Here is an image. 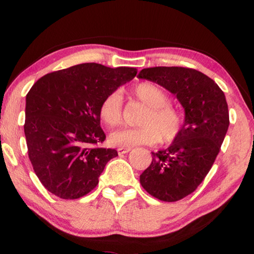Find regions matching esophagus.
<instances>
[{
    "instance_id": "1",
    "label": "esophagus",
    "mask_w": 254,
    "mask_h": 254,
    "mask_svg": "<svg viewBox=\"0 0 254 254\" xmlns=\"http://www.w3.org/2000/svg\"><path fill=\"white\" fill-rule=\"evenodd\" d=\"M129 151H130V148H125V147L118 148V152H119V155L127 154V152H129Z\"/></svg>"
}]
</instances>
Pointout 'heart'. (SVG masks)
Wrapping results in <instances>:
<instances>
[{
    "instance_id": "1",
    "label": "heart",
    "mask_w": 254,
    "mask_h": 254,
    "mask_svg": "<svg viewBox=\"0 0 254 254\" xmlns=\"http://www.w3.org/2000/svg\"><path fill=\"white\" fill-rule=\"evenodd\" d=\"M133 95L148 107L141 119V127L125 128L111 134V142L121 147H136L154 144L158 140L163 143L172 142L183 129L182 113L170 105L169 96L164 90L150 82L138 83L133 88ZM99 114L110 127L119 126L123 121V95L112 91L104 97L99 106Z\"/></svg>"
}]
</instances>
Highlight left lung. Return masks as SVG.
<instances>
[{"instance_id":"1","label":"left lung","mask_w":254,"mask_h":254,"mask_svg":"<svg viewBox=\"0 0 254 254\" xmlns=\"http://www.w3.org/2000/svg\"><path fill=\"white\" fill-rule=\"evenodd\" d=\"M138 78L155 82L177 96L185 110L183 129L140 176L143 189L156 199L175 202L203 182L220 152L229 127L225 96L216 83L195 69L145 68Z\"/></svg>"}]
</instances>
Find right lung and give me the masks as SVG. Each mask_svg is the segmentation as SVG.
<instances>
[{
  "instance_id": "1",
  "label": "right lung",
  "mask_w": 254,
  "mask_h": 254,
  "mask_svg": "<svg viewBox=\"0 0 254 254\" xmlns=\"http://www.w3.org/2000/svg\"><path fill=\"white\" fill-rule=\"evenodd\" d=\"M136 72L91 62L50 72L30 89L24 133L31 164L48 192L74 200L98 185L107 162L118 156L116 149L98 147L106 137L100 103Z\"/></svg>"
}]
</instances>
